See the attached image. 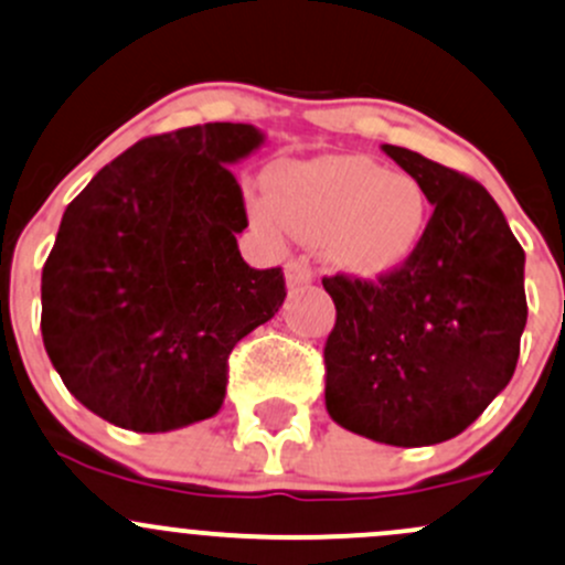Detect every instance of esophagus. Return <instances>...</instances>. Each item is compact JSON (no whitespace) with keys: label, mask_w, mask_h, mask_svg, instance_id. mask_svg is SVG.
Segmentation results:
<instances>
[{"label":"esophagus","mask_w":565,"mask_h":565,"mask_svg":"<svg viewBox=\"0 0 565 565\" xmlns=\"http://www.w3.org/2000/svg\"><path fill=\"white\" fill-rule=\"evenodd\" d=\"M313 281V270L311 265H308V259H292V263H287V287L289 289H298V287H306V284Z\"/></svg>","instance_id":"1"}]
</instances>
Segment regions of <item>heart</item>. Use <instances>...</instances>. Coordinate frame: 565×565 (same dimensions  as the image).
I'll list each match as a JSON object with an SVG mask.
<instances>
[{"label": "heart", "mask_w": 565, "mask_h": 565, "mask_svg": "<svg viewBox=\"0 0 565 565\" xmlns=\"http://www.w3.org/2000/svg\"><path fill=\"white\" fill-rule=\"evenodd\" d=\"M270 194L248 200L265 233L289 230L319 243L335 270L362 281L406 267L430 230V198L408 173L367 157H317L284 162L267 178Z\"/></svg>", "instance_id": "1"}]
</instances>
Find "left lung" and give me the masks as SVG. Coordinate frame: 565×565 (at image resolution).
<instances>
[{
    "mask_svg": "<svg viewBox=\"0 0 565 565\" xmlns=\"http://www.w3.org/2000/svg\"><path fill=\"white\" fill-rule=\"evenodd\" d=\"M382 151L425 186L430 230L376 284L322 278L335 302L324 403L358 436L430 447L466 430L518 367L525 252L482 183L408 148Z\"/></svg>",
    "mask_w": 565,
    "mask_h": 565,
    "instance_id": "1",
    "label": "left lung"
}]
</instances>
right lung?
Returning a JSON list of instances; mask_svg holds the SVG:
<instances>
[{"instance_id":"add662e5","label":"right lung","mask_w":565,"mask_h":565,"mask_svg":"<svg viewBox=\"0 0 565 565\" xmlns=\"http://www.w3.org/2000/svg\"><path fill=\"white\" fill-rule=\"evenodd\" d=\"M252 124L153 135L67 205L43 267V343L64 387L110 425L168 433L213 417L227 358L281 308V267L243 263L248 227L230 164Z\"/></svg>"}]
</instances>
